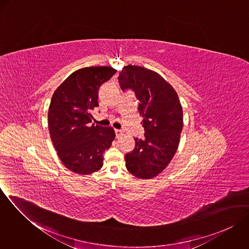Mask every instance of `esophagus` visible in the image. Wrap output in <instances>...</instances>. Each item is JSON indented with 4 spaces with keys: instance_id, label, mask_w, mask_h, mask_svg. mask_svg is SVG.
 <instances>
[{
    "instance_id": "esophagus-1",
    "label": "esophagus",
    "mask_w": 249,
    "mask_h": 249,
    "mask_svg": "<svg viewBox=\"0 0 249 249\" xmlns=\"http://www.w3.org/2000/svg\"><path fill=\"white\" fill-rule=\"evenodd\" d=\"M115 133H116V137L119 138L123 134V131L120 130V129H115Z\"/></svg>"
}]
</instances>
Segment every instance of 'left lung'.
I'll return each instance as SVG.
<instances>
[{
	"label": "left lung",
	"mask_w": 249,
	"mask_h": 249,
	"mask_svg": "<svg viewBox=\"0 0 249 249\" xmlns=\"http://www.w3.org/2000/svg\"><path fill=\"white\" fill-rule=\"evenodd\" d=\"M119 82L140 101L144 128V138H134L135 148L125 154V167L136 178H155L172 161L180 142L183 111L178 93L158 72L141 66L124 67Z\"/></svg>",
	"instance_id": "8db88e82"
}]
</instances>
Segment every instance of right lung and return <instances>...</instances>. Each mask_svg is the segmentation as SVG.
<instances>
[{
  "label": "right lung",
  "instance_id": "add662e5",
  "mask_svg": "<svg viewBox=\"0 0 249 249\" xmlns=\"http://www.w3.org/2000/svg\"><path fill=\"white\" fill-rule=\"evenodd\" d=\"M117 71L112 67H85L71 73L54 91L49 107L48 127L64 166L78 175L98 172L104 152L115 139L112 127L90 124L99 107L100 86Z\"/></svg>",
  "mask_w": 249,
  "mask_h": 249
}]
</instances>
